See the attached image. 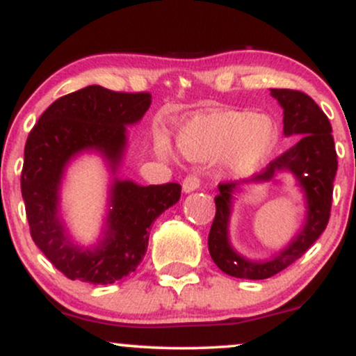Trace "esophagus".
<instances>
[{
	"instance_id": "esophagus-1",
	"label": "esophagus",
	"mask_w": 356,
	"mask_h": 356,
	"mask_svg": "<svg viewBox=\"0 0 356 356\" xmlns=\"http://www.w3.org/2000/svg\"><path fill=\"white\" fill-rule=\"evenodd\" d=\"M199 186H201V179H199L195 174H189L186 179H184L182 191L184 192H192V191L197 189Z\"/></svg>"
}]
</instances>
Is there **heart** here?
Here are the masks:
<instances>
[{"instance_id": "heart-1", "label": "heart", "mask_w": 356, "mask_h": 356, "mask_svg": "<svg viewBox=\"0 0 356 356\" xmlns=\"http://www.w3.org/2000/svg\"><path fill=\"white\" fill-rule=\"evenodd\" d=\"M277 140L271 117L251 110H212L199 113L179 130V150L192 161L222 155L234 174H249L266 161Z\"/></svg>"}]
</instances>
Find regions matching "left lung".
I'll list each match as a JSON object with an SVG mask.
<instances>
[{
    "mask_svg": "<svg viewBox=\"0 0 356 356\" xmlns=\"http://www.w3.org/2000/svg\"><path fill=\"white\" fill-rule=\"evenodd\" d=\"M271 95L284 110V136H301L300 142L269 162L254 177L219 184V194L214 197L216 216L207 238L209 254L220 271L243 280H266L300 259L326 229L332 212L338 155L328 117L312 97L300 90L273 88ZM277 170H291L297 175L309 199V219L297 239L284 252L273 260L252 264L232 252L227 241L232 192L243 181L268 180Z\"/></svg>",
    "mask_w": 356,
    "mask_h": 356,
    "instance_id": "1",
    "label": "left lung"
}]
</instances>
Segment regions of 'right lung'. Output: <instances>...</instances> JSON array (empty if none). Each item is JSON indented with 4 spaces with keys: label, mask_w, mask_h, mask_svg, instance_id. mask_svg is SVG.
Here are the masks:
<instances>
[{
    "label": "right lung",
    "mask_w": 356,
    "mask_h": 356,
    "mask_svg": "<svg viewBox=\"0 0 356 356\" xmlns=\"http://www.w3.org/2000/svg\"><path fill=\"white\" fill-rule=\"evenodd\" d=\"M150 102L149 92L90 85L53 102L26 138L22 195L31 239L68 280L112 284L136 271L149 246L152 222L181 197V184L144 187L115 181L108 231L93 251L73 246L56 218L67 162L80 150L97 149L115 170L125 149V125L140 120Z\"/></svg>",
    "instance_id": "obj_1"
}]
</instances>
